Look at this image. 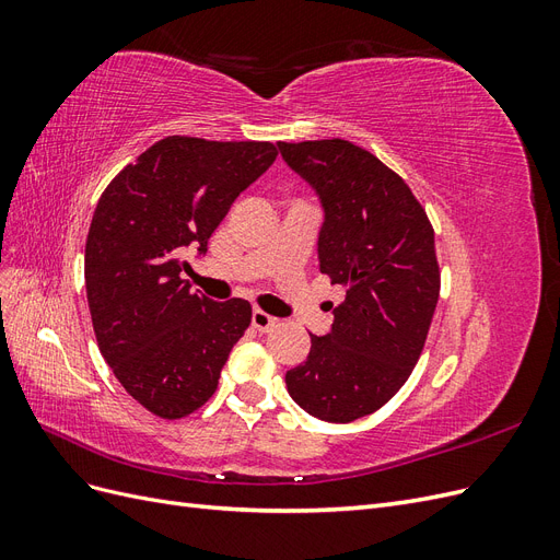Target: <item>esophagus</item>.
<instances>
[{
	"instance_id": "obj_1",
	"label": "esophagus",
	"mask_w": 560,
	"mask_h": 560,
	"mask_svg": "<svg viewBox=\"0 0 560 560\" xmlns=\"http://www.w3.org/2000/svg\"><path fill=\"white\" fill-rule=\"evenodd\" d=\"M252 327L259 331H270L273 327H278V317L264 313L261 308H254L252 311Z\"/></svg>"
}]
</instances>
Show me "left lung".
<instances>
[{
	"label": "left lung",
	"mask_w": 560,
	"mask_h": 560,
	"mask_svg": "<svg viewBox=\"0 0 560 560\" xmlns=\"http://www.w3.org/2000/svg\"><path fill=\"white\" fill-rule=\"evenodd\" d=\"M278 147L325 208L319 270L346 287L331 331L311 334L287 389L311 416L352 422L397 395L425 348L442 287L434 229L409 184L371 151L341 138Z\"/></svg>",
	"instance_id": "8db88e82"
}]
</instances>
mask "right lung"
Listing matches in <instances>:
<instances>
[{"instance_id":"obj_1","label":"right lung","mask_w":560,"mask_h":560,"mask_svg":"<svg viewBox=\"0 0 560 560\" xmlns=\"http://www.w3.org/2000/svg\"><path fill=\"white\" fill-rule=\"evenodd\" d=\"M278 156L273 142L171 135L103 191L86 238V296L97 348L126 393L177 420L219 385L252 322L245 299L194 294L186 254L208 252L233 200Z\"/></svg>"}]
</instances>
